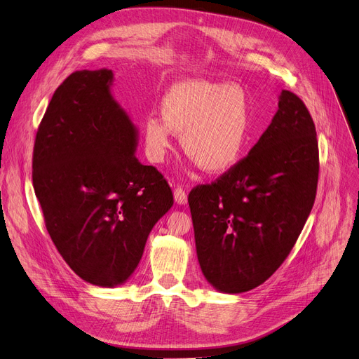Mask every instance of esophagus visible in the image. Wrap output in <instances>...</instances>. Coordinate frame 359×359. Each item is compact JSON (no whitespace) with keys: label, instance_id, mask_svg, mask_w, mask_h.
<instances>
[{"label":"esophagus","instance_id":"obj_1","mask_svg":"<svg viewBox=\"0 0 359 359\" xmlns=\"http://www.w3.org/2000/svg\"><path fill=\"white\" fill-rule=\"evenodd\" d=\"M174 198L177 205H185L187 203V193H185V190H182L181 187H178L174 190Z\"/></svg>","mask_w":359,"mask_h":359}]
</instances>
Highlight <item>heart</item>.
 Instances as JSON below:
<instances>
[{"label":"heart","mask_w":359,"mask_h":359,"mask_svg":"<svg viewBox=\"0 0 359 359\" xmlns=\"http://www.w3.org/2000/svg\"><path fill=\"white\" fill-rule=\"evenodd\" d=\"M162 118L142 126L147 159L162 163L182 135V150L206 174L221 175L236 168L250 138L252 103L236 83L189 79L175 83L162 100Z\"/></svg>","instance_id":"obj_1"}]
</instances>
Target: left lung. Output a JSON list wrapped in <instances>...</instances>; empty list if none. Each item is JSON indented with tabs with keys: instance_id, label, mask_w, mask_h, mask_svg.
<instances>
[{
	"instance_id": "1",
	"label": "left lung",
	"mask_w": 359,
	"mask_h": 359,
	"mask_svg": "<svg viewBox=\"0 0 359 359\" xmlns=\"http://www.w3.org/2000/svg\"><path fill=\"white\" fill-rule=\"evenodd\" d=\"M318 169L311 114L283 90L277 113L245 159L189 194L197 259L213 289L249 292L274 274L309 217Z\"/></svg>"
}]
</instances>
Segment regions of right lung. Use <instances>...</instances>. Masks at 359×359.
<instances>
[{
    "instance_id": "add662e5",
    "label": "right lung",
    "mask_w": 359,
    "mask_h": 359,
    "mask_svg": "<svg viewBox=\"0 0 359 359\" xmlns=\"http://www.w3.org/2000/svg\"><path fill=\"white\" fill-rule=\"evenodd\" d=\"M113 72L78 70L55 90L38 128L32 181L47 231L83 281L130 280L174 205L166 180L137 159L138 128L111 94Z\"/></svg>"
}]
</instances>
